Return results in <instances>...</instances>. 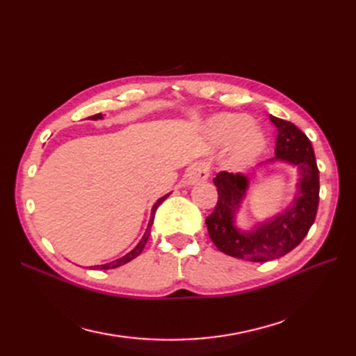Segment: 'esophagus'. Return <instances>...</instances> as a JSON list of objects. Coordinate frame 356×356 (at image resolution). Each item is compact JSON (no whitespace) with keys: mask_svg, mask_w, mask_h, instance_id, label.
Masks as SVG:
<instances>
[{"mask_svg":"<svg viewBox=\"0 0 356 356\" xmlns=\"http://www.w3.org/2000/svg\"><path fill=\"white\" fill-rule=\"evenodd\" d=\"M208 177H209V166L207 163H203V161H200V163L191 166V169L188 170L187 181L188 184H196V182L208 179Z\"/></svg>","mask_w":356,"mask_h":356,"instance_id":"1","label":"esophagus"}]
</instances>
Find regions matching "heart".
Returning <instances> with one entry per match:
<instances>
[{"mask_svg":"<svg viewBox=\"0 0 356 356\" xmlns=\"http://www.w3.org/2000/svg\"><path fill=\"white\" fill-rule=\"evenodd\" d=\"M250 124V118L239 114H220L211 122V134L215 143L224 145L234 141L229 159L234 168L246 165L264 147L263 134L254 127L248 129Z\"/></svg>","mask_w":356,"mask_h":356,"instance_id":"b5f03b06","label":"heart"}]
</instances>
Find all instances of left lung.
<instances>
[{
	"instance_id": "obj_1",
	"label": "left lung",
	"mask_w": 356,
	"mask_h": 356,
	"mask_svg": "<svg viewBox=\"0 0 356 356\" xmlns=\"http://www.w3.org/2000/svg\"><path fill=\"white\" fill-rule=\"evenodd\" d=\"M276 126V157L297 166L300 172L298 195L293 204L273 220L258 224L252 232L234 227V213L248 190V178L218 172L213 178L218 202L207 217L211 241L224 254L250 261H270L293 251L305 239L316 218L319 204V169L310 139L291 122L268 117Z\"/></svg>"
}]
</instances>
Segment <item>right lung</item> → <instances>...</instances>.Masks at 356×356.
Wrapping results in <instances>:
<instances>
[{
  "label": "right lung",
  "mask_w": 356,
  "mask_h": 356,
  "mask_svg": "<svg viewBox=\"0 0 356 356\" xmlns=\"http://www.w3.org/2000/svg\"><path fill=\"white\" fill-rule=\"evenodd\" d=\"M89 118H92V120H98V118H102V114H95V115H92V117H89ZM168 196H169V195H166V196H163V197H160V199L154 203V207H153V209H152V217H149V221H148V225H147V230H145V233H144V236H143V239L139 241V243L134 248V250H132L131 252H129V254H126L124 257L118 258V260H115V261H111V263H108V264H102V266H95V267H93L95 270H108V268H115V267H118V266H123V264L129 263L131 260H134L135 257H138L139 254L143 252L144 246H145V243H147V241H148V238H149V230H152L153 220H154V213H156V211H157V208H159V204H160L161 202H163Z\"/></svg>",
  "instance_id": "1"
}]
</instances>
